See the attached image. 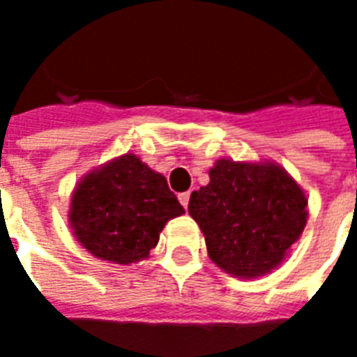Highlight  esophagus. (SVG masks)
<instances>
[{"label": "esophagus", "instance_id": "obj_1", "mask_svg": "<svg viewBox=\"0 0 357 357\" xmlns=\"http://www.w3.org/2000/svg\"><path fill=\"white\" fill-rule=\"evenodd\" d=\"M178 201H181L182 207H184V208L188 207V203H190V192H182V194H178Z\"/></svg>", "mask_w": 357, "mask_h": 357}]
</instances>
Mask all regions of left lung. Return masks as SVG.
Returning <instances> with one entry per match:
<instances>
[{
  "label": "left lung",
  "instance_id": "1",
  "mask_svg": "<svg viewBox=\"0 0 357 357\" xmlns=\"http://www.w3.org/2000/svg\"><path fill=\"white\" fill-rule=\"evenodd\" d=\"M211 182L190 197L188 213L205 235L208 256L235 277L275 269L307 224V197L273 163L218 160Z\"/></svg>",
  "mask_w": 357,
  "mask_h": 357
}]
</instances>
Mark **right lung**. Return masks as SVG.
Masks as SVG:
<instances>
[{
	"label": "right lung",
	"mask_w": 357,
	"mask_h": 357,
	"mask_svg": "<svg viewBox=\"0 0 357 357\" xmlns=\"http://www.w3.org/2000/svg\"><path fill=\"white\" fill-rule=\"evenodd\" d=\"M182 213L165 176L126 154L84 176L71 199L69 220L88 252L126 265L146 258L167 220Z\"/></svg>",
	"instance_id": "1"
}]
</instances>
